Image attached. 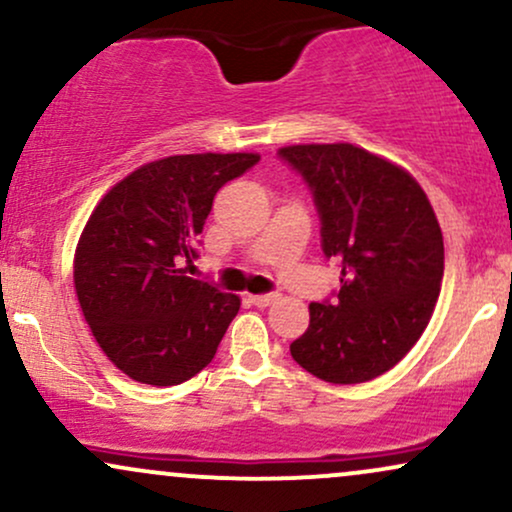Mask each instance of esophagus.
Instances as JSON below:
<instances>
[{"label":"esophagus","instance_id":"obj_1","mask_svg":"<svg viewBox=\"0 0 512 512\" xmlns=\"http://www.w3.org/2000/svg\"><path fill=\"white\" fill-rule=\"evenodd\" d=\"M274 301H276V293H257V296H250V303L257 305V308H267V305Z\"/></svg>","mask_w":512,"mask_h":512}]
</instances>
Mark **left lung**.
Here are the masks:
<instances>
[{
	"label": "left lung",
	"instance_id": "1",
	"mask_svg": "<svg viewBox=\"0 0 512 512\" xmlns=\"http://www.w3.org/2000/svg\"><path fill=\"white\" fill-rule=\"evenodd\" d=\"M279 158L308 185L322 252L342 267L339 291L310 303L293 361L334 385L378 378L436 308L445 255L431 202L407 170L354 144L286 146Z\"/></svg>",
	"mask_w": 512,
	"mask_h": 512
}]
</instances>
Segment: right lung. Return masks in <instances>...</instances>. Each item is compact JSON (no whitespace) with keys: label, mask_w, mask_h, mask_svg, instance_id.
Wrapping results in <instances>:
<instances>
[{"label":"right lung","mask_w":512,"mask_h":512,"mask_svg":"<svg viewBox=\"0 0 512 512\" xmlns=\"http://www.w3.org/2000/svg\"><path fill=\"white\" fill-rule=\"evenodd\" d=\"M257 154H187L146 163L101 199L81 233L74 289L105 356L144 385L207 368L240 298L192 279L214 195Z\"/></svg>","instance_id":"obj_1"}]
</instances>
